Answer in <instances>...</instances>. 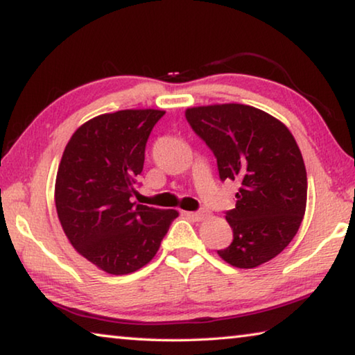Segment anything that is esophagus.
I'll return each mask as SVG.
<instances>
[{
    "instance_id": "1",
    "label": "esophagus",
    "mask_w": 355,
    "mask_h": 355,
    "mask_svg": "<svg viewBox=\"0 0 355 355\" xmlns=\"http://www.w3.org/2000/svg\"><path fill=\"white\" fill-rule=\"evenodd\" d=\"M186 214H188L189 218L194 220H203L205 218H208L207 211H192V213H186Z\"/></svg>"
}]
</instances>
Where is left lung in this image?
<instances>
[{"label":"left lung","mask_w":355,"mask_h":355,"mask_svg":"<svg viewBox=\"0 0 355 355\" xmlns=\"http://www.w3.org/2000/svg\"><path fill=\"white\" fill-rule=\"evenodd\" d=\"M184 114L213 150L222 182H239L236 205L225 214L233 241L218 255L241 269L272 260L296 236L307 207V171L291 131L271 114L239 103Z\"/></svg>","instance_id":"left-lung-1"}]
</instances>
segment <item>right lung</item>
Listing matches in <instances>:
<instances>
[{
	"label": "right lung",
	"instance_id": "add662e5",
	"mask_svg": "<svg viewBox=\"0 0 355 355\" xmlns=\"http://www.w3.org/2000/svg\"><path fill=\"white\" fill-rule=\"evenodd\" d=\"M161 110H123L83 123L59 163L55 203L65 236L81 257L112 275L131 274L158 252L175 209L131 202L146 144Z\"/></svg>",
	"mask_w": 355,
	"mask_h": 355
}]
</instances>
